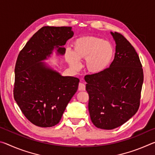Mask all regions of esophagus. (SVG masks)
I'll return each mask as SVG.
<instances>
[{"label":"esophagus","mask_w":155,"mask_h":155,"mask_svg":"<svg viewBox=\"0 0 155 155\" xmlns=\"http://www.w3.org/2000/svg\"><path fill=\"white\" fill-rule=\"evenodd\" d=\"M78 90L79 91H85V85L84 83H80L78 84Z\"/></svg>","instance_id":"obj_1"}]
</instances>
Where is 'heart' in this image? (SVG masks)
Here are the masks:
<instances>
[{
  "instance_id": "heart-1",
  "label": "heart",
  "mask_w": 155,
  "mask_h": 155,
  "mask_svg": "<svg viewBox=\"0 0 155 155\" xmlns=\"http://www.w3.org/2000/svg\"><path fill=\"white\" fill-rule=\"evenodd\" d=\"M73 51H65V59L73 70L80 68V60L85 59V67L92 74L103 72L111 64L115 49L109 41L95 36H84L72 44Z\"/></svg>"
}]
</instances>
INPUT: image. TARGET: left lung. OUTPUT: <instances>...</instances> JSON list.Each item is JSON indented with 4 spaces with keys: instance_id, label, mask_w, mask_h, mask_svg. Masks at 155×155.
<instances>
[{
    "instance_id": "8db88e82",
    "label": "left lung",
    "mask_w": 155,
    "mask_h": 155,
    "mask_svg": "<svg viewBox=\"0 0 155 155\" xmlns=\"http://www.w3.org/2000/svg\"><path fill=\"white\" fill-rule=\"evenodd\" d=\"M111 34L116 44L114 61L103 72L85 77L91 120L105 130L120 127L137 113L143 81L135 48L120 33Z\"/></svg>"
}]
</instances>
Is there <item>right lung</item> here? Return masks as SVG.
<instances>
[{
	"mask_svg": "<svg viewBox=\"0 0 155 155\" xmlns=\"http://www.w3.org/2000/svg\"><path fill=\"white\" fill-rule=\"evenodd\" d=\"M74 32L69 27H44L33 35L18 54L15 66L14 96L25 116L38 127L59 122L79 79L64 77L45 62L54 49L64 55V45Z\"/></svg>",
	"mask_w": 155,
	"mask_h": 155,
	"instance_id": "add662e5",
	"label": "right lung"
}]
</instances>
